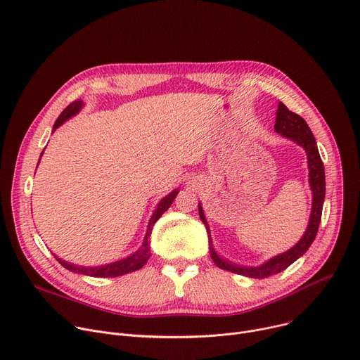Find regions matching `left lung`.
Wrapping results in <instances>:
<instances>
[{
  "mask_svg": "<svg viewBox=\"0 0 360 360\" xmlns=\"http://www.w3.org/2000/svg\"><path fill=\"white\" fill-rule=\"evenodd\" d=\"M274 130L277 134H280L283 138L297 143L300 148L306 150L307 155V167H309V185L311 191V211H310V218L309 224L302 238L294 244L290 250L274 255L264 261L263 264L259 266H241L237 263H233V261H228L224 257H221L212 244L211 238V230L210 225L207 222L204 210L201 202H198V212L200 218L205 225V230L208 234V247H210V254L217 267L231 271L240 276L251 277V278H264L273 274H277L283 270H285L288 266H291L294 261L299 259L311 245V243L316 238L317 230H319V224L321 219V210H323V202H324V193H326V179H324V167L323 162L317 149L316 139L311 134V130L306 120L299 116L297 113H294L288 110L284 103L278 102L277 105V112H276V124Z\"/></svg>",
  "mask_w": 360,
  "mask_h": 360,
  "instance_id": "1",
  "label": "left lung"
}]
</instances>
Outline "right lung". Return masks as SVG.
<instances>
[{"label":"right lung","instance_id":"right-lung-1","mask_svg":"<svg viewBox=\"0 0 360 360\" xmlns=\"http://www.w3.org/2000/svg\"><path fill=\"white\" fill-rule=\"evenodd\" d=\"M84 108V102L83 101H75L73 103H70L66 109H64L61 112V115L57 117L54 126H53V132L56 129H58L64 122H68L69 119H72L73 116L79 115L80 110ZM44 150L41 152L40 155V159L43 156ZM40 159H39V163H40ZM37 163V167H39ZM179 189H174L172 192H169L167 197H163L153 214L150 215V219L148 222V228H146V234L143 237V241L141 244V247L134 251L132 254H129L127 257L124 258H120V259H116V261H112V263H108V264H102V266H94V267H86V266H77V264H73V263H69V261H64L63 258H58L56 254V259L58 261V263L64 267L68 269L69 271L72 273H79V274H83V276H90V277H119V276H123V274H127V273H132V271H136L139 269H142L146 261L149 259L150 257V234H152V230H153V225L156 224V221L162 217V214L165 212L174 202L175 197L178 195Z\"/></svg>","mask_w":360,"mask_h":360}]
</instances>
